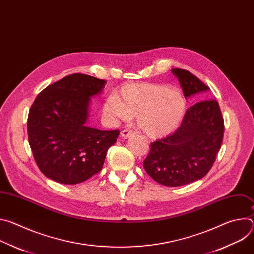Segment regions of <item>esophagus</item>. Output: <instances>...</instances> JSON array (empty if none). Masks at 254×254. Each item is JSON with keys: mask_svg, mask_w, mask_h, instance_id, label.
Instances as JSON below:
<instances>
[{"mask_svg": "<svg viewBox=\"0 0 254 254\" xmlns=\"http://www.w3.org/2000/svg\"><path fill=\"white\" fill-rule=\"evenodd\" d=\"M133 134V131L129 130V129H124L122 132H121V136L124 137V138H127L129 136H131Z\"/></svg>", "mask_w": 254, "mask_h": 254, "instance_id": "1", "label": "esophagus"}]
</instances>
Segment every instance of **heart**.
Wrapping results in <instances>:
<instances>
[{
	"label": "heart",
	"instance_id": "heart-1",
	"mask_svg": "<svg viewBox=\"0 0 254 254\" xmlns=\"http://www.w3.org/2000/svg\"><path fill=\"white\" fill-rule=\"evenodd\" d=\"M186 110L187 102L180 89L150 83L126 85L118 95L108 96L102 107L104 117L114 124L136 116L137 127L151 138L174 132Z\"/></svg>",
	"mask_w": 254,
	"mask_h": 254
}]
</instances>
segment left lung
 Instances as JSON below:
<instances>
[{
  "label": "left lung",
  "mask_w": 254,
  "mask_h": 254,
  "mask_svg": "<svg viewBox=\"0 0 254 254\" xmlns=\"http://www.w3.org/2000/svg\"><path fill=\"white\" fill-rule=\"evenodd\" d=\"M185 98L210 88L191 72L174 68ZM224 122L218 102L206 99L188 108L182 124L171 135L151 143L143 161L146 172L158 183L177 187L202 179L213 166L221 148Z\"/></svg>",
  "instance_id": "8db88e82"
}]
</instances>
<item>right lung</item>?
I'll list each match as a JSON object with an SVG mask.
<instances>
[{"mask_svg":"<svg viewBox=\"0 0 254 254\" xmlns=\"http://www.w3.org/2000/svg\"><path fill=\"white\" fill-rule=\"evenodd\" d=\"M106 81L86 74H71L47 86L32 104L28 138L40 171L58 183L74 185L98 173L119 130L87 126L91 98Z\"/></svg>","mask_w":254,"mask_h":254,"instance_id":"add662e5","label":"right lung"}]
</instances>
